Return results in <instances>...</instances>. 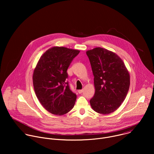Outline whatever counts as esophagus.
<instances>
[{
  "mask_svg": "<svg viewBox=\"0 0 154 154\" xmlns=\"http://www.w3.org/2000/svg\"><path fill=\"white\" fill-rule=\"evenodd\" d=\"M83 90H79L78 91V93H79V94H81V93H83Z\"/></svg>",
  "mask_w": 154,
  "mask_h": 154,
  "instance_id": "obj_1",
  "label": "esophagus"
}]
</instances>
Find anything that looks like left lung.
I'll use <instances>...</instances> for the list:
<instances>
[{"label": "left lung", "instance_id": "8db88e82", "mask_svg": "<svg viewBox=\"0 0 154 154\" xmlns=\"http://www.w3.org/2000/svg\"><path fill=\"white\" fill-rule=\"evenodd\" d=\"M94 75L95 94L90 100L98 113L108 115L120 106L130 87V75L122 59L102 48L86 51Z\"/></svg>", "mask_w": 154, "mask_h": 154}]
</instances>
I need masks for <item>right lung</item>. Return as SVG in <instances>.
I'll use <instances>...</instances> for the list:
<instances>
[{"instance_id":"add662e5","label":"right lung","mask_w":154,"mask_h":154,"mask_svg":"<svg viewBox=\"0 0 154 154\" xmlns=\"http://www.w3.org/2000/svg\"><path fill=\"white\" fill-rule=\"evenodd\" d=\"M80 51L64 47L48 49L39 58L33 74L36 97L46 110L55 115L68 113L77 96L70 89L67 69Z\"/></svg>"}]
</instances>
